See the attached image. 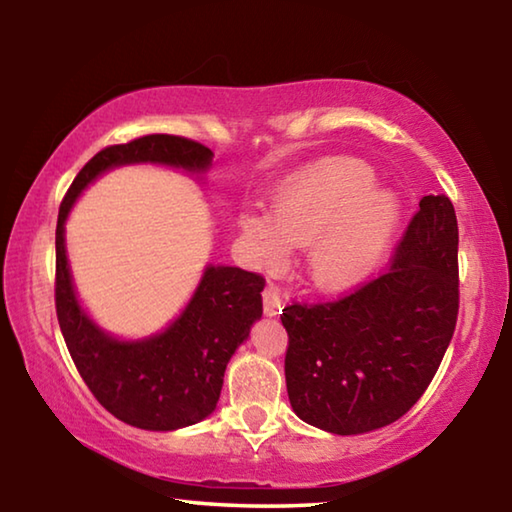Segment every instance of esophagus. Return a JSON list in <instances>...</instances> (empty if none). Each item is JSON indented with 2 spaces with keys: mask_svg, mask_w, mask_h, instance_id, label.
I'll list each match as a JSON object with an SVG mask.
<instances>
[{
  "mask_svg": "<svg viewBox=\"0 0 512 512\" xmlns=\"http://www.w3.org/2000/svg\"><path fill=\"white\" fill-rule=\"evenodd\" d=\"M264 314L266 316H277L282 311V296H280V289L275 287V284H268L264 289Z\"/></svg>",
  "mask_w": 512,
  "mask_h": 512,
  "instance_id": "34e87169",
  "label": "esophagus"
}]
</instances>
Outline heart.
Returning <instances> with one entry per match:
<instances>
[{
    "label": "heart",
    "mask_w": 512,
    "mask_h": 512,
    "mask_svg": "<svg viewBox=\"0 0 512 512\" xmlns=\"http://www.w3.org/2000/svg\"><path fill=\"white\" fill-rule=\"evenodd\" d=\"M359 160H323L296 173L275 194L273 214L246 212L239 225L255 264L277 271L291 246H309V275L318 289L343 291L379 262L400 219L391 192L375 189Z\"/></svg>",
    "instance_id": "b5f03b06"
}]
</instances>
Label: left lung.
Here are the masks:
<instances>
[{
  "instance_id": "1",
  "label": "left lung",
  "mask_w": 512,
  "mask_h": 512,
  "mask_svg": "<svg viewBox=\"0 0 512 512\" xmlns=\"http://www.w3.org/2000/svg\"><path fill=\"white\" fill-rule=\"evenodd\" d=\"M287 393L300 420L339 436L386 427L427 391L458 318V223L424 196L391 268L327 302L282 309Z\"/></svg>"
}]
</instances>
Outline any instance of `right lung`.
<instances>
[{
	"label": "right lung",
	"mask_w": 512,
	"mask_h": 512,
	"mask_svg": "<svg viewBox=\"0 0 512 512\" xmlns=\"http://www.w3.org/2000/svg\"><path fill=\"white\" fill-rule=\"evenodd\" d=\"M212 151L180 135L155 133L101 149L76 173L60 203L56 225V316L72 361L103 409L131 427L171 431L207 418L219 402L223 372L262 318L259 273L207 266L180 318L162 334L137 343L110 339L85 316L74 296L65 255V219L88 183L110 167L160 162L205 171Z\"/></svg>",
	"instance_id": "right-lung-1"
}]
</instances>
